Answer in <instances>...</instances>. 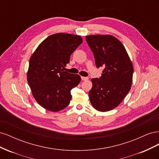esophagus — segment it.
Segmentation results:
<instances>
[{
    "instance_id": "1",
    "label": "esophagus",
    "mask_w": 159,
    "mask_h": 159,
    "mask_svg": "<svg viewBox=\"0 0 159 159\" xmlns=\"http://www.w3.org/2000/svg\"><path fill=\"white\" fill-rule=\"evenodd\" d=\"M81 80H82L83 81H87L89 80V78H88V77H83L81 76Z\"/></svg>"
}]
</instances>
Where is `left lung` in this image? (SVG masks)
I'll use <instances>...</instances> for the list:
<instances>
[{
    "instance_id": "8db88e82",
    "label": "left lung",
    "mask_w": 159,
    "mask_h": 159,
    "mask_svg": "<svg viewBox=\"0 0 159 159\" xmlns=\"http://www.w3.org/2000/svg\"><path fill=\"white\" fill-rule=\"evenodd\" d=\"M85 39L93 53L96 66L104 68L99 79L91 80L90 102L99 111H109L117 107L131 89L132 61L122 43L112 35H89Z\"/></svg>"
}]
</instances>
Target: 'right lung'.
Listing matches in <instances>:
<instances>
[{"mask_svg":"<svg viewBox=\"0 0 159 159\" xmlns=\"http://www.w3.org/2000/svg\"><path fill=\"white\" fill-rule=\"evenodd\" d=\"M82 42L81 36L57 33L43 40L32 54L27 81L33 97L42 107L57 112L70 104L71 90L80 84L81 77L61 68Z\"/></svg>","mask_w":159,"mask_h":159,"instance_id":"1","label":"right lung"}]
</instances>
